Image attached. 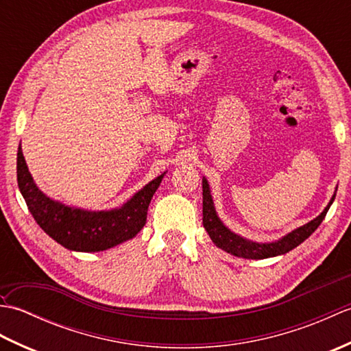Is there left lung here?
<instances>
[{"label":"left lung","mask_w":351,"mask_h":351,"mask_svg":"<svg viewBox=\"0 0 351 351\" xmlns=\"http://www.w3.org/2000/svg\"><path fill=\"white\" fill-rule=\"evenodd\" d=\"M202 190H204V211H202L204 228L206 229L208 235H210L213 243L221 250H225L234 256L245 258V259L274 258L279 255H285L287 252L297 247V245L302 244L306 238H309L312 234H314V230L322 225L327 211H329L330 205L333 204L335 196H337V190H335L332 199L329 200V204H327L323 213L317 215L314 220L308 221L306 225L291 230V232L283 235L282 238H279V240H274L270 243H256L235 234L234 230H230L225 223L220 220L217 211H215L210 184H208L205 176L202 178Z\"/></svg>","instance_id":"1"}]
</instances>
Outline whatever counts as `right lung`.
<instances>
[{
  "label": "right lung",
  "mask_w": 351,
  "mask_h": 351,
  "mask_svg": "<svg viewBox=\"0 0 351 351\" xmlns=\"http://www.w3.org/2000/svg\"><path fill=\"white\" fill-rule=\"evenodd\" d=\"M18 185L29 213L45 232L73 252H102L136 237L146 223L147 208L166 171L113 210L92 211L64 205L48 197L37 187L18 147Z\"/></svg>",
  "instance_id": "1"
}]
</instances>
